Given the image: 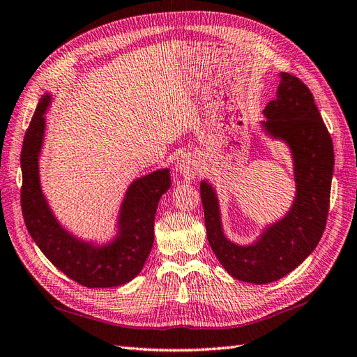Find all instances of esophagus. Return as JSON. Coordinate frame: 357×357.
<instances>
[{"mask_svg":"<svg viewBox=\"0 0 357 357\" xmlns=\"http://www.w3.org/2000/svg\"><path fill=\"white\" fill-rule=\"evenodd\" d=\"M176 169L181 173V176L184 179H193L197 175V166H196V161L187 155V157H182L178 164H176Z\"/></svg>","mask_w":357,"mask_h":357,"instance_id":"34e87169","label":"esophagus"}]
</instances>
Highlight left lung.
Segmentation results:
<instances>
[{
	"mask_svg": "<svg viewBox=\"0 0 357 357\" xmlns=\"http://www.w3.org/2000/svg\"><path fill=\"white\" fill-rule=\"evenodd\" d=\"M264 128L285 140L294 155L297 195L291 211L252 245H236L222 231L214 190L200 184L208 243L225 270L235 279L270 283L303 262L326 229L333 175V143L309 87L282 74L278 98L264 109Z\"/></svg>",
	"mask_w": 357,
	"mask_h": 357,
	"instance_id": "8db88e82",
	"label": "left lung"
}]
</instances>
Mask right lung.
<instances>
[{"mask_svg":"<svg viewBox=\"0 0 357 357\" xmlns=\"http://www.w3.org/2000/svg\"><path fill=\"white\" fill-rule=\"evenodd\" d=\"M50 96H43L26 128L21 152V206L26 229L42 253L54 266L86 288L119 287L132 280L148 259L153 244V220L160 197L170 188L169 169L157 170L134 181L119 217V235L104 248H93L68 234L54 218L45 202L38 157L40 152L45 109Z\"/></svg>","mask_w":357,"mask_h":357,"instance_id":"obj_1","label":"right lung"}]
</instances>
